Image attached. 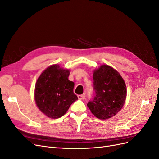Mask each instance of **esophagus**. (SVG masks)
Here are the masks:
<instances>
[{
  "instance_id": "obj_1",
  "label": "esophagus",
  "mask_w": 159,
  "mask_h": 159,
  "mask_svg": "<svg viewBox=\"0 0 159 159\" xmlns=\"http://www.w3.org/2000/svg\"><path fill=\"white\" fill-rule=\"evenodd\" d=\"M78 97L79 99H84L85 96L84 95H78Z\"/></svg>"
}]
</instances>
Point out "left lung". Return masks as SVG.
<instances>
[{"label": "left lung", "instance_id": "left-lung-1", "mask_svg": "<svg viewBox=\"0 0 159 159\" xmlns=\"http://www.w3.org/2000/svg\"><path fill=\"white\" fill-rule=\"evenodd\" d=\"M93 78L95 95L88 107L98 119L115 116L123 107L127 98L123 78L116 70L105 64L94 70Z\"/></svg>", "mask_w": 159, "mask_h": 159}]
</instances>
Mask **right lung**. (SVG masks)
Instances as JSON below:
<instances>
[{
	"label": "right lung",
	"mask_w": 159,
	"mask_h": 159,
	"mask_svg": "<svg viewBox=\"0 0 159 159\" xmlns=\"http://www.w3.org/2000/svg\"><path fill=\"white\" fill-rule=\"evenodd\" d=\"M69 69L53 64L42 71L36 82L34 100L46 116L57 119L63 116L78 97L74 93V83L68 80Z\"/></svg>",
	"instance_id": "right-lung-1"
}]
</instances>
